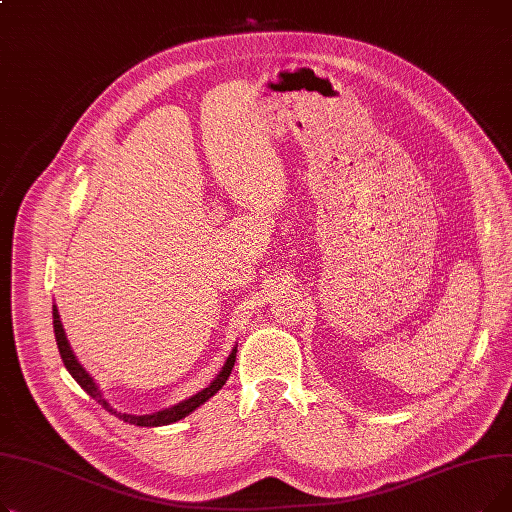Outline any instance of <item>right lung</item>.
<instances>
[{
    "mask_svg": "<svg viewBox=\"0 0 512 512\" xmlns=\"http://www.w3.org/2000/svg\"><path fill=\"white\" fill-rule=\"evenodd\" d=\"M53 332H56V342H58V348H60L62 361H64L66 369L70 371L72 378L78 382V386L83 388L89 396H93L105 411H110L112 415L120 417V419L126 421V423L141 425V427H157V425L176 423V421H180L182 417H186L188 413H193L197 407L203 405V402H207L215 392L222 390V386H224L226 380L230 378L234 361H236V348H234V351L230 353V357L226 359V363H224V367H222L218 378H215V380L211 382V386H207L205 390H201L199 394H195V396H191V398H186V400L178 402V405H174V407H170V409H166V411H159V413H153V415H126V413H120V411H116V409H112L110 405H107L105 398H103L101 392L97 390L95 382L89 378V373H87L83 367H80V363H78L76 357L72 355L70 344H68V340H66V334H64L62 321H60V313H58V307H56V305H53Z\"/></svg>",
    "mask_w": 512,
    "mask_h": 512,
    "instance_id": "right-lung-1",
    "label": "right lung"
}]
</instances>
